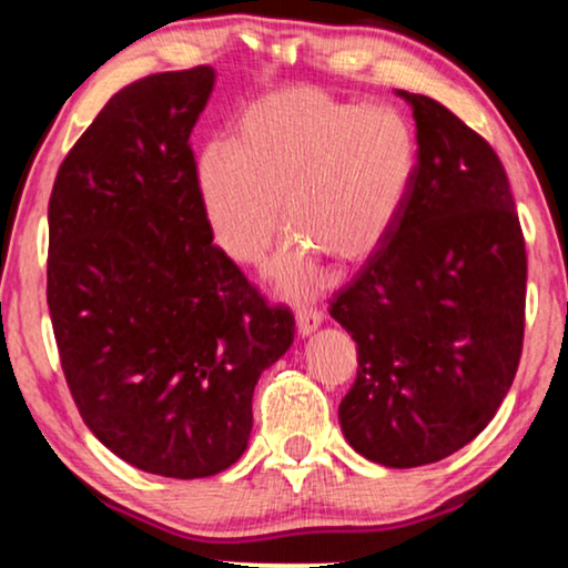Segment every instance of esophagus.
Listing matches in <instances>:
<instances>
[{
	"mask_svg": "<svg viewBox=\"0 0 568 568\" xmlns=\"http://www.w3.org/2000/svg\"><path fill=\"white\" fill-rule=\"evenodd\" d=\"M321 323H323L321 310L307 307V305L297 307V333L300 336H310V333H313Z\"/></svg>",
	"mask_w": 568,
	"mask_h": 568,
	"instance_id": "esophagus-1",
	"label": "esophagus"
}]
</instances>
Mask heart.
I'll use <instances>...</instances> for the list:
<instances>
[{"mask_svg": "<svg viewBox=\"0 0 568 568\" xmlns=\"http://www.w3.org/2000/svg\"><path fill=\"white\" fill-rule=\"evenodd\" d=\"M418 146L408 119L315 88L268 92L240 113L232 142L214 139L193 165L201 212L230 258L255 263L294 230L271 263L278 290L321 284L317 255L369 258L406 204Z\"/></svg>", "mask_w": 568, "mask_h": 568, "instance_id": "obj_1", "label": "heart"}]
</instances>
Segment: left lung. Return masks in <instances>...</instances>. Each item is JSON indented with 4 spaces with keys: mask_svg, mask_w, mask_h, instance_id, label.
<instances>
[{
    "mask_svg": "<svg viewBox=\"0 0 568 568\" xmlns=\"http://www.w3.org/2000/svg\"><path fill=\"white\" fill-rule=\"evenodd\" d=\"M414 108L418 160L398 220L331 300L359 369L338 406L348 445L416 468L476 439L517 375L527 253L509 178L437 100Z\"/></svg>",
    "mask_w": 568,
    "mask_h": 568,
    "instance_id": "obj_1",
    "label": "left lung"
}]
</instances>
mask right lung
<instances>
[{
    "label": "right lung",
    "mask_w": 568,
    "mask_h": 568,
    "mask_svg": "<svg viewBox=\"0 0 568 568\" xmlns=\"http://www.w3.org/2000/svg\"><path fill=\"white\" fill-rule=\"evenodd\" d=\"M212 67L160 72L103 105L49 201L45 300L90 432L139 470L214 476L245 453L253 390L294 315L214 245L191 131Z\"/></svg>",
    "instance_id": "obj_1"
}]
</instances>
